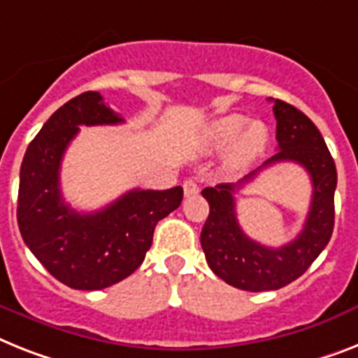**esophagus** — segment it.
<instances>
[{
    "instance_id": "34e87169",
    "label": "esophagus",
    "mask_w": 358,
    "mask_h": 358,
    "mask_svg": "<svg viewBox=\"0 0 358 358\" xmlns=\"http://www.w3.org/2000/svg\"><path fill=\"white\" fill-rule=\"evenodd\" d=\"M182 190H185L186 197L196 196V194H199V185H197L194 179H186V181L182 182Z\"/></svg>"
}]
</instances>
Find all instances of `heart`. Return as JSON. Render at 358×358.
<instances>
[{"instance_id": "heart-1", "label": "heart", "mask_w": 358, "mask_h": 358, "mask_svg": "<svg viewBox=\"0 0 358 358\" xmlns=\"http://www.w3.org/2000/svg\"><path fill=\"white\" fill-rule=\"evenodd\" d=\"M247 122V117L238 113L217 117L206 128L205 144L210 150H220L232 142L229 152V162L232 166H241L252 161L265 148L267 128L262 122Z\"/></svg>"}]
</instances>
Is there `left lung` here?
<instances>
[{"label":"left lung","mask_w":358,"mask_h":358,"mask_svg":"<svg viewBox=\"0 0 358 358\" xmlns=\"http://www.w3.org/2000/svg\"><path fill=\"white\" fill-rule=\"evenodd\" d=\"M278 152L236 185L223 182L201 192L210 214L201 230V247L221 280L241 291H276L294 282L326 249L335 227L336 168L326 141L311 119L294 106L274 100ZM291 160L312 177L313 197L303 232L278 250L265 248L244 234L235 217L234 194L259 169Z\"/></svg>","instance_id":"1"}]
</instances>
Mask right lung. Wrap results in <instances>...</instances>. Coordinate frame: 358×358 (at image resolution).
Listing matches in <instances>:
<instances>
[{"label":"right lung","instance_id":"1","mask_svg":"<svg viewBox=\"0 0 358 358\" xmlns=\"http://www.w3.org/2000/svg\"><path fill=\"white\" fill-rule=\"evenodd\" d=\"M124 119L87 91L56 109L25 152L17 190V227L25 245L58 282L99 291L128 278L152 247L153 230L182 201V188L135 190L80 214L60 190V164L80 126L120 124Z\"/></svg>","mask_w":358,"mask_h":358}]
</instances>
